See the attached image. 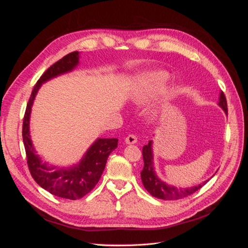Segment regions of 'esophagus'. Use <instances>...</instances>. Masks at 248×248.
<instances>
[{
  "label": "esophagus",
  "instance_id": "esophagus-1",
  "mask_svg": "<svg viewBox=\"0 0 248 248\" xmlns=\"http://www.w3.org/2000/svg\"><path fill=\"white\" fill-rule=\"evenodd\" d=\"M137 141H138V137L134 136V134H128V136H127L125 139V142L128 145L136 144Z\"/></svg>",
  "mask_w": 248,
  "mask_h": 248
}]
</instances>
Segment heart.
Returning a JSON list of instances; mask_svg holds the SVG:
<instances>
[{
    "instance_id": "obj_1",
    "label": "heart",
    "mask_w": 248,
    "mask_h": 248,
    "mask_svg": "<svg viewBox=\"0 0 248 248\" xmlns=\"http://www.w3.org/2000/svg\"><path fill=\"white\" fill-rule=\"evenodd\" d=\"M169 76L164 71H149L138 78L134 98L138 101H148L158 96L167 85Z\"/></svg>"
}]
</instances>
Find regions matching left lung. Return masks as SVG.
<instances>
[{
	"mask_svg": "<svg viewBox=\"0 0 248 248\" xmlns=\"http://www.w3.org/2000/svg\"><path fill=\"white\" fill-rule=\"evenodd\" d=\"M218 104L228 115V103H227L226 95L223 94V92L220 93ZM142 158H144V169H142L140 171L141 182L144 184V187L147 189V191L150 192L151 196L157 199H161L166 201L183 199L198 191L207 183L206 181L205 183L190 187V188H178V187L170 186V185H168L167 183L162 182L161 180L157 178L153 169L152 140H150L148 142V145L142 147Z\"/></svg>",
	"mask_w": 248,
	"mask_h": 248,
	"instance_id": "8db88e82",
	"label": "left lung"
}]
</instances>
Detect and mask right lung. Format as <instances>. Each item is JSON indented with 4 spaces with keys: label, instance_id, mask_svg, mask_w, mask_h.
<instances>
[{
    "label": "right lung",
    "instance_id": "obj_1",
    "mask_svg": "<svg viewBox=\"0 0 248 248\" xmlns=\"http://www.w3.org/2000/svg\"><path fill=\"white\" fill-rule=\"evenodd\" d=\"M78 63V51H72L58 62L52 64L44 72L34 86L26 108L22 122V140L27 155V163L30 172L43 189L56 197L68 200H78L85 197L98 183L106 168L108 155L118 147V139H98L89 148L81 161L70 169L48 167L42 162L36 154L32 140L30 139V114L31 108L42 82L56 78L60 74L71 71Z\"/></svg>",
    "mask_w": 248,
    "mask_h": 248
}]
</instances>
